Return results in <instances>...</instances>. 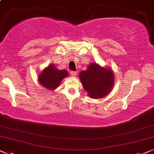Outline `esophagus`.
<instances>
[{
	"mask_svg": "<svg viewBox=\"0 0 154 154\" xmlns=\"http://www.w3.org/2000/svg\"><path fill=\"white\" fill-rule=\"evenodd\" d=\"M70 74H71L72 76H76V75H77V72L76 71H71L70 72Z\"/></svg>",
	"mask_w": 154,
	"mask_h": 154,
	"instance_id": "esophagus-1",
	"label": "esophagus"
}]
</instances>
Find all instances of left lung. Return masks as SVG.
<instances>
[{"label": "left lung", "mask_w": 154, "mask_h": 154, "mask_svg": "<svg viewBox=\"0 0 154 154\" xmlns=\"http://www.w3.org/2000/svg\"><path fill=\"white\" fill-rule=\"evenodd\" d=\"M82 85L92 98L106 96L112 90L114 84L112 70L103 68L96 63L89 65L87 70L79 74Z\"/></svg>", "instance_id": "1"}]
</instances>
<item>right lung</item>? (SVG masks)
<instances>
[{
  "label": "right lung",
  "mask_w": 154,
  "mask_h": 154,
  "mask_svg": "<svg viewBox=\"0 0 154 154\" xmlns=\"http://www.w3.org/2000/svg\"><path fill=\"white\" fill-rule=\"evenodd\" d=\"M68 75L65 69H57L54 65H50L38 76V81L41 85L48 89L53 90L60 85L63 78Z\"/></svg>",
  "instance_id": "add662e5"
}]
</instances>
